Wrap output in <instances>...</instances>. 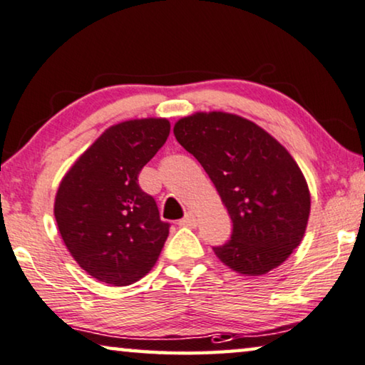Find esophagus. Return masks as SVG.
<instances>
[{
	"label": "esophagus",
	"instance_id": "1",
	"mask_svg": "<svg viewBox=\"0 0 365 365\" xmlns=\"http://www.w3.org/2000/svg\"><path fill=\"white\" fill-rule=\"evenodd\" d=\"M178 225L187 226V227H195V226H197V216H195L192 211H190V213L185 215L182 220L178 221Z\"/></svg>",
	"mask_w": 365,
	"mask_h": 365
}]
</instances>
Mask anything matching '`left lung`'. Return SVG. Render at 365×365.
<instances>
[{
	"instance_id": "left-lung-1",
	"label": "left lung",
	"mask_w": 365,
	"mask_h": 365,
	"mask_svg": "<svg viewBox=\"0 0 365 365\" xmlns=\"http://www.w3.org/2000/svg\"><path fill=\"white\" fill-rule=\"evenodd\" d=\"M173 134L197 159L232 221L231 239L213 247L242 275H264L300 246L309 216V190L300 167L279 140L230 113H195Z\"/></svg>"
}]
</instances>
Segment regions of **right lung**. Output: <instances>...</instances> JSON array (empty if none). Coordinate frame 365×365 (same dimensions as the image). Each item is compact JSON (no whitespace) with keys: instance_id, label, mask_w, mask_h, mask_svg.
<instances>
[{"instance_id":"1","label":"right lung","mask_w":365,"mask_h":365,"mask_svg":"<svg viewBox=\"0 0 365 365\" xmlns=\"http://www.w3.org/2000/svg\"><path fill=\"white\" fill-rule=\"evenodd\" d=\"M168 134L164 118L119 123L62 178L53 205L58 231L80 267L103 284H134L159 259L170 225L138 177Z\"/></svg>"}]
</instances>
